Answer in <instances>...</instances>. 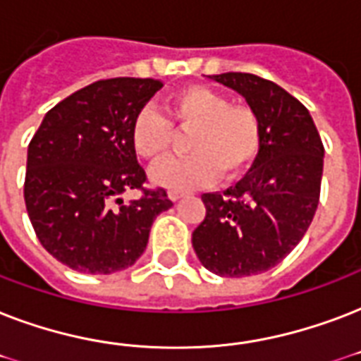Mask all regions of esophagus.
Masks as SVG:
<instances>
[{
    "mask_svg": "<svg viewBox=\"0 0 361 361\" xmlns=\"http://www.w3.org/2000/svg\"><path fill=\"white\" fill-rule=\"evenodd\" d=\"M189 192H183V191H169V198L172 200V202H178L180 198L187 197Z\"/></svg>",
    "mask_w": 361,
    "mask_h": 361,
    "instance_id": "obj_1",
    "label": "esophagus"
}]
</instances>
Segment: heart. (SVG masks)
Returning a JSON list of instances; mask_svg holds the SVG:
<instances>
[{"mask_svg": "<svg viewBox=\"0 0 361 361\" xmlns=\"http://www.w3.org/2000/svg\"><path fill=\"white\" fill-rule=\"evenodd\" d=\"M164 116L144 106L130 121V146L138 157L159 161L172 144V127L191 133L189 157L166 159L152 170L155 185L189 191L240 176L260 149V120L245 104H231L223 93L204 86H187L163 104Z\"/></svg>", "mask_w": 361, "mask_h": 361, "instance_id": "1", "label": "heart"}]
</instances>
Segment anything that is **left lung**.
<instances>
[{"label": "left lung", "mask_w": 361, "mask_h": 361, "mask_svg": "<svg viewBox=\"0 0 361 361\" xmlns=\"http://www.w3.org/2000/svg\"><path fill=\"white\" fill-rule=\"evenodd\" d=\"M212 80L245 99L260 120V149L236 187L206 192V217L192 247L206 269L221 277L268 271L300 243L314 217L324 146L309 110L296 97L249 73Z\"/></svg>", "instance_id": "8db88e82"}]
</instances>
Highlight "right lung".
Instances as JSON below:
<instances>
[{
    "label": "right lung",
    "mask_w": 361,
    "mask_h": 361,
    "mask_svg": "<svg viewBox=\"0 0 361 361\" xmlns=\"http://www.w3.org/2000/svg\"><path fill=\"white\" fill-rule=\"evenodd\" d=\"M161 87L129 76L93 82L47 112L31 138L25 209L42 247L76 271L109 275L133 266L155 217L172 208L164 189L121 200L146 181L130 121Z\"/></svg>",
    "instance_id": "right-lung-1"
}]
</instances>
